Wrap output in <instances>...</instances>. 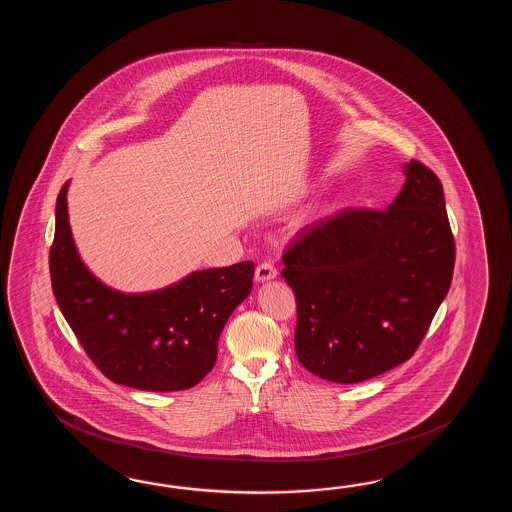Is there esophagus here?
<instances>
[{
    "instance_id": "34e87169",
    "label": "esophagus",
    "mask_w": 512,
    "mask_h": 512,
    "mask_svg": "<svg viewBox=\"0 0 512 512\" xmlns=\"http://www.w3.org/2000/svg\"><path fill=\"white\" fill-rule=\"evenodd\" d=\"M276 274L278 272L274 269V265H271V263H261V265H258V269H256L254 278H256L258 283L271 282V280L276 278Z\"/></svg>"
}]
</instances>
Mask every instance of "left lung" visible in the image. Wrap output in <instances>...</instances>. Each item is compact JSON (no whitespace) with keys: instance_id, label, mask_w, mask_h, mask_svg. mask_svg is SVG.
I'll list each match as a JSON object with an SVG mask.
<instances>
[{"instance_id":"1","label":"left lung","mask_w":512,"mask_h":512,"mask_svg":"<svg viewBox=\"0 0 512 512\" xmlns=\"http://www.w3.org/2000/svg\"><path fill=\"white\" fill-rule=\"evenodd\" d=\"M403 174L386 210L318 219L283 254L296 355L324 381L357 384L410 359L450 289L456 249L441 181L417 161Z\"/></svg>"}]
</instances>
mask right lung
<instances>
[{
  "mask_svg": "<svg viewBox=\"0 0 512 512\" xmlns=\"http://www.w3.org/2000/svg\"><path fill=\"white\" fill-rule=\"evenodd\" d=\"M67 188L56 199L49 269L56 302L89 359L109 381L146 392L196 386L218 359V340L234 309L251 294L254 263L190 272L148 293L100 282L78 254Z\"/></svg>",
  "mask_w": 512,
  "mask_h": 512,
  "instance_id": "obj_1",
  "label": "right lung"
}]
</instances>
